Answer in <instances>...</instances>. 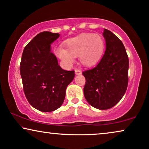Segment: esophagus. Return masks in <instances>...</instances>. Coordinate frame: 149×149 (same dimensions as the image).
Masks as SVG:
<instances>
[{
  "mask_svg": "<svg viewBox=\"0 0 149 149\" xmlns=\"http://www.w3.org/2000/svg\"><path fill=\"white\" fill-rule=\"evenodd\" d=\"M74 72L76 74H81V71L80 70H78V69H75L74 70Z\"/></svg>",
  "mask_w": 149,
  "mask_h": 149,
  "instance_id": "obj_1",
  "label": "esophagus"
}]
</instances>
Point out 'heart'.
Masks as SVG:
<instances>
[{
	"mask_svg": "<svg viewBox=\"0 0 149 149\" xmlns=\"http://www.w3.org/2000/svg\"><path fill=\"white\" fill-rule=\"evenodd\" d=\"M66 50L58 48L56 54L67 65H70L78 56L83 65L92 66L99 61L103 53L105 42L101 36L96 33H82L68 40Z\"/></svg>",
	"mask_w": 149,
	"mask_h": 149,
	"instance_id": "1",
	"label": "heart"
}]
</instances>
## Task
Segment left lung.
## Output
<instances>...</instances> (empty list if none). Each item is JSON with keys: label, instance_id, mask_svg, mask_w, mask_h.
<instances>
[{"label": "left lung", "instance_id": "obj_1", "mask_svg": "<svg viewBox=\"0 0 149 149\" xmlns=\"http://www.w3.org/2000/svg\"><path fill=\"white\" fill-rule=\"evenodd\" d=\"M105 53L94 68L83 72L86 82L84 96L92 107L108 109L118 103L128 86L129 58L121 40L104 29Z\"/></svg>", "mask_w": 149, "mask_h": 149}]
</instances>
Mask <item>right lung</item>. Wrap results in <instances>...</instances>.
Segmentation results:
<instances>
[{
    "instance_id": "obj_1",
    "label": "right lung",
    "mask_w": 149,
    "mask_h": 149,
    "mask_svg": "<svg viewBox=\"0 0 149 149\" xmlns=\"http://www.w3.org/2000/svg\"><path fill=\"white\" fill-rule=\"evenodd\" d=\"M59 33L43 31L24 47L20 71L23 90L30 105L44 112L55 111L62 105L67 86L74 72L63 70L58 65L51 45Z\"/></svg>"
}]
</instances>
